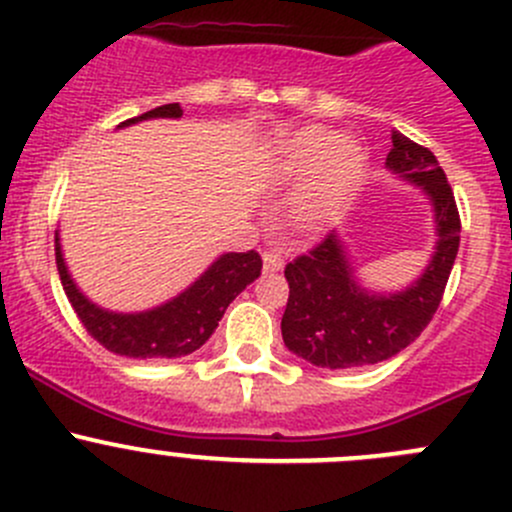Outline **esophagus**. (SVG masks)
Here are the masks:
<instances>
[{"instance_id": "1", "label": "esophagus", "mask_w": 512, "mask_h": 512, "mask_svg": "<svg viewBox=\"0 0 512 512\" xmlns=\"http://www.w3.org/2000/svg\"><path fill=\"white\" fill-rule=\"evenodd\" d=\"M262 267H265V272H280L285 267V257L280 255V250H265L262 252Z\"/></svg>"}]
</instances>
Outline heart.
I'll return each instance as SVG.
<instances>
[{"mask_svg":"<svg viewBox=\"0 0 512 512\" xmlns=\"http://www.w3.org/2000/svg\"><path fill=\"white\" fill-rule=\"evenodd\" d=\"M366 168V148L352 136H332L317 126L289 133L277 148L275 175L282 183L299 178L287 203L292 225L302 232L324 230L339 213Z\"/></svg>","mask_w":512,"mask_h":512,"instance_id":"1","label":"heart"}]
</instances>
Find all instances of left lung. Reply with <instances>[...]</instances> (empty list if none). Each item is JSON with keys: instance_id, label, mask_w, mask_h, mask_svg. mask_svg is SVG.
I'll use <instances>...</instances> for the list:
<instances>
[{"instance_id": "8db88e82", "label": "left lung", "mask_w": 512, "mask_h": 512, "mask_svg": "<svg viewBox=\"0 0 512 512\" xmlns=\"http://www.w3.org/2000/svg\"><path fill=\"white\" fill-rule=\"evenodd\" d=\"M386 168L418 185L433 208L436 247L426 270L401 292H374L356 277L337 230L285 267L289 282L282 339L322 369H356L404 352L428 327L458 255L461 218L446 173L428 148L394 131Z\"/></svg>"}]
</instances>
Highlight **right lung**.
<instances>
[{"label": "right lung", "mask_w": 512, "mask_h": 512, "mask_svg": "<svg viewBox=\"0 0 512 512\" xmlns=\"http://www.w3.org/2000/svg\"><path fill=\"white\" fill-rule=\"evenodd\" d=\"M183 108L178 103H165L153 111L128 118L121 126H131L151 118H180ZM56 270L71 307L79 314L86 332L108 352L128 356V359H178L203 347L223 319L227 304L237 297L250 282L260 277L262 260L255 250L227 252L220 255L198 280L178 297L146 309V312H111L91 302L76 282L71 280L69 267L61 252L59 232H56Z\"/></svg>", "instance_id": "obj_1"}]
</instances>
